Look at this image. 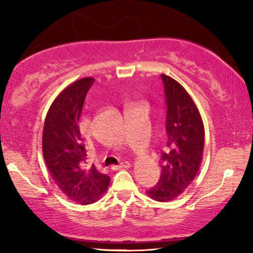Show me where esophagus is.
<instances>
[{"label": "esophagus", "mask_w": 253, "mask_h": 253, "mask_svg": "<svg viewBox=\"0 0 253 253\" xmlns=\"http://www.w3.org/2000/svg\"><path fill=\"white\" fill-rule=\"evenodd\" d=\"M130 167V164L127 161H123L121 162L119 166H115V167H113V169H122V168H129Z\"/></svg>", "instance_id": "34e87169"}]
</instances>
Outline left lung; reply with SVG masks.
Here are the masks:
<instances>
[{
	"instance_id": "left-lung-1",
	"label": "left lung",
	"mask_w": 253,
	"mask_h": 253,
	"mask_svg": "<svg viewBox=\"0 0 253 253\" xmlns=\"http://www.w3.org/2000/svg\"><path fill=\"white\" fill-rule=\"evenodd\" d=\"M167 107L165 150L161 152V175L146 191L157 202L177 198L198 174L203 160L205 129L199 110L183 86L161 75Z\"/></svg>"
}]
</instances>
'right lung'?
Listing matches in <instances>:
<instances>
[{
  "label": "right lung",
  "instance_id": "obj_1",
  "mask_svg": "<svg viewBox=\"0 0 253 253\" xmlns=\"http://www.w3.org/2000/svg\"><path fill=\"white\" fill-rule=\"evenodd\" d=\"M94 78L79 79L65 87L51 103L44 120L42 153L48 170L62 192L82 205L98 200L108 188L109 176L86 165V150L79 117Z\"/></svg>",
  "mask_w": 253,
  "mask_h": 253
}]
</instances>
